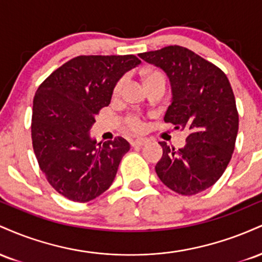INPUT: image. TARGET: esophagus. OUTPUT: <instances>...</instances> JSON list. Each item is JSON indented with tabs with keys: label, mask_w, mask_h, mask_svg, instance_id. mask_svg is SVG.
I'll list each match as a JSON object with an SVG mask.
<instances>
[{
	"label": "esophagus",
	"mask_w": 262,
	"mask_h": 262,
	"mask_svg": "<svg viewBox=\"0 0 262 262\" xmlns=\"http://www.w3.org/2000/svg\"><path fill=\"white\" fill-rule=\"evenodd\" d=\"M132 146H144L145 144H148V139L145 138H138V139H134L130 141Z\"/></svg>",
	"instance_id": "1"
}]
</instances>
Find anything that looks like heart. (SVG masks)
Segmentation results:
<instances>
[{
	"mask_svg": "<svg viewBox=\"0 0 262 262\" xmlns=\"http://www.w3.org/2000/svg\"><path fill=\"white\" fill-rule=\"evenodd\" d=\"M151 81H164L165 82V77H164V75L160 73H156V71H154V73L146 74L145 75V83L151 82ZM121 87H122V81L121 82H118V85L116 86V92H118L119 90H121ZM127 124H128V127L134 132H140L144 127L141 119L137 116L129 117V118L127 119Z\"/></svg>",
	"mask_w": 262,
	"mask_h": 262,
	"instance_id": "obj_1",
	"label": "heart"
}]
</instances>
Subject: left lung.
Returning a JSON list of instances; mask_svg holds the SVG:
<instances>
[{"mask_svg":"<svg viewBox=\"0 0 262 262\" xmlns=\"http://www.w3.org/2000/svg\"><path fill=\"white\" fill-rule=\"evenodd\" d=\"M139 56L169 77L172 98L164 121L188 134L179 150L159 143L162 158L156 173L183 196L202 192L223 175L235 146L239 116L229 80L212 62L179 45Z\"/></svg>","mask_w":262,"mask_h":262,"instance_id":"obj_1","label":"left lung"}]
</instances>
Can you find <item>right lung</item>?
I'll return each instance as SVG.
<instances>
[{
	"instance_id": "obj_1",
	"label": "right lung",
	"mask_w": 262,
	"mask_h": 262,
	"mask_svg": "<svg viewBox=\"0 0 262 262\" xmlns=\"http://www.w3.org/2000/svg\"><path fill=\"white\" fill-rule=\"evenodd\" d=\"M140 62L134 55L76 56L35 92L33 149L48 181L68 200L89 202L112 185L130 145L121 137L97 143L90 129L117 82Z\"/></svg>"
}]
</instances>
